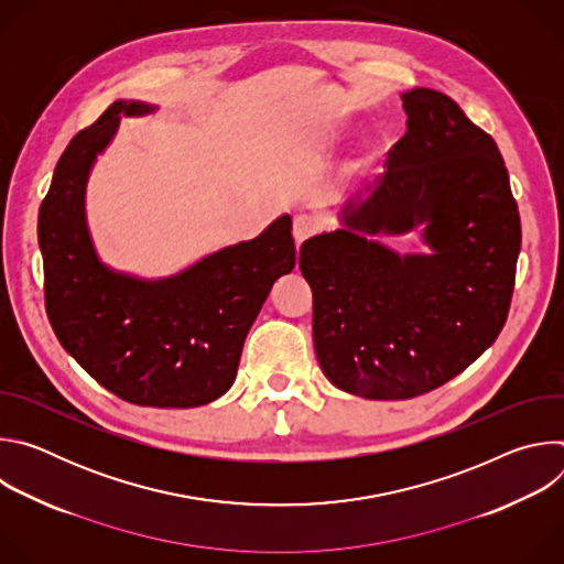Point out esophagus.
Instances as JSON below:
<instances>
[{"instance_id": "esophagus-1", "label": "esophagus", "mask_w": 564, "mask_h": 564, "mask_svg": "<svg viewBox=\"0 0 564 564\" xmlns=\"http://www.w3.org/2000/svg\"><path fill=\"white\" fill-rule=\"evenodd\" d=\"M316 229H318V218H316V216H312V214H296V216H294L292 231H294L296 243H301V240L310 238Z\"/></svg>"}]
</instances>
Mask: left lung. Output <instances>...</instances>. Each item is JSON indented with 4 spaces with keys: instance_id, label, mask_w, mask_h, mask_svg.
Instances as JSON below:
<instances>
[{
    "instance_id": "obj_1",
    "label": "left lung",
    "mask_w": 564,
    "mask_h": 564,
    "mask_svg": "<svg viewBox=\"0 0 564 564\" xmlns=\"http://www.w3.org/2000/svg\"><path fill=\"white\" fill-rule=\"evenodd\" d=\"M406 133L372 194L348 203L344 229L307 238L312 335L324 375L368 399L426 394L485 352L507 324L520 212L496 140L455 100L413 89ZM426 224L431 258H399L360 234Z\"/></svg>"
}]
</instances>
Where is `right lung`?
<instances>
[{
    "label": "right lung",
    "instance_id": "right-lung-1",
    "mask_svg": "<svg viewBox=\"0 0 564 564\" xmlns=\"http://www.w3.org/2000/svg\"><path fill=\"white\" fill-rule=\"evenodd\" d=\"M147 111L116 100L57 160L37 218L44 305L64 350L116 397L138 406L194 409L229 390L272 283L292 272V220L281 216L254 240L165 281L107 270L85 223L87 174L120 113Z\"/></svg>",
    "mask_w": 564,
    "mask_h": 564
}]
</instances>
